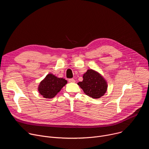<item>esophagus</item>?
<instances>
[{"instance_id":"esophagus-1","label":"esophagus","mask_w":149,"mask_h":149,"mask_svg":"<svg viewBox=\"0 0 149 149\" xmlns=\"http://www.w3.org/2000/svg\"><path fill=\"white\" fill-rule=\"evenodd\" d=\"M68 81H69V82H75V80L73 78H70L68 79Z\"/></svg>"}]
</instances>
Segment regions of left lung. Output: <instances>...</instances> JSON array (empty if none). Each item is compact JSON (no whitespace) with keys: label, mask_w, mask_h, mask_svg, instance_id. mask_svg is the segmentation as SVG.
Segmentation results:
<instances>
[{"label":"left lung","mask_w":149,"mask_h":149,"mask_svg":"<svg viewBox=\"0 0 149 149\" xmlns=\"http://www.w3.org/2000/svg\"><path fill=\"white\" fill-rule=\"evenodd\" d=\"M86 95L93 98L103 96L107 90V84L97 72L90 69L83 75V81L78 83Z\"/></svg>","instance_id":"1"}]
</instances>
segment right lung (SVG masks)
Segmentation results:
<instances>
[{"label": "right lung", "instance_id": "obj_1", "mask_svg": "<svg viewBox=\"0 0 149 149\" xmlns=\"http://www.w3.org/2000/svg\"><path fill=\"white\" fill-rule=\"evenodd\" d=\"M67 83V81L65 79L58 78L52 74H49L40 82L38 91L44 98H52L61 91Z\"/></svg>", "mask_w": 149, "mask_h": 149}]
</instances>
